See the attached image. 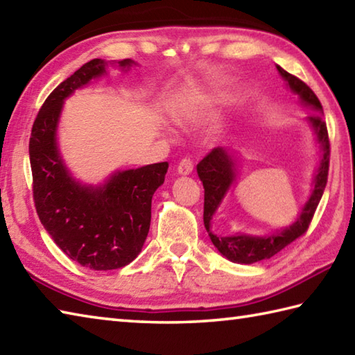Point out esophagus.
<instances>
[{"label": "esophagus", "mask_w": 355, "mask_h": 355, "mask_svg": "<svg viewBox=\"0 0 355 355\" xmlns=\"http://www.w3.org/2000/svg\"><path fill=\"white\" fill-rule=\"evenodd\" d=\"M193 166H195V164H193V159L184 157L178 165V173L179 175H190V173L193 171Z\"/></svg>", "instance_id": "1"}]
</instances>
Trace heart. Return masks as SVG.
Instances as JSON below:
<instances>
[{
	"label": "heart",
	"instance_id": "b5f03b06",
	"mask_svg": "<svg viewBox=\"0 0 355 355\" xmlns=\"http://www.w3.org/2000/svg\"><path fill=\"white\" fill-rule=\"evenodd\" d=\"M191 114H193V110L190 108V106H185V108H182V110L178 112L176 120H178L179 123H184V122H187V120L191 117Z\"/></svg>",
	"mask_w": 355,
	"mask_h": 355
}]
</instances>
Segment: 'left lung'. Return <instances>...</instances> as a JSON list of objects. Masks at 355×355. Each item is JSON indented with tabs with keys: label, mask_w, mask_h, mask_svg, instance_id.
<instances>
[{
	"label": "left lung",
	"mask_w": 355,
	"mask_h": 355,
	"mask_svg": "<svg viewBox=\"0 0 355 355\" xmlns=\"http://www.w3.org/2000/svg\"><path fill=\"white\" fill-rule=\"evenodd\" d=\"M278 72L286 80L289 88L300 96L304 105H309L311 108L315 110V114H311L307 117L312 128L315 130L317 139L322 146L323 157L320 162V168L315 175V185H313L312 195L307 200L302 215L297 219L295 224H292L289 229L283 230L282 233L270 236H249V235H233V236H216L213 235L210 230L211 218L218 210L220 200L224 199L227 190L230 189L235 179V164H233L232 155L225 148H213L209 155H207L198 164V175L199 179L202 180L204 185V224L205 229L209 232V236L211 243L215 244L216 249L223 253V255L233 261V263L239 264H253L261 259H269L278 252H282L284 247L293 243L297 238L303 236L309 229V224L313 218L317 207L320 204V199L323 196L324 187L327 182V173H329V157H331V144L329 136H327V128L324 122L323 106L320 103L318 97L315 96L309 86H307L303 80L292 76L287 71H284L282 66H277Z\"/></svg>",
	"instance_id": "8db88e82"
}]
</instances>
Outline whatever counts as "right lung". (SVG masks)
I'll return each instance as SVG.
<instances>
[{
  "label": "right lung",
  "mask_w": 355,
  "mask_h": 355,
  "mask_svg": "<svg viewBox=\"0 0 355 355\" xmlns=\"http://www.w3.org/2000/svg\"><path fill=\"white\" fill-rule=\"evenodd\" d=\"M131 66L130 58L119 62ZM105 72V62L85 63L44 100L32 126L29 157L38 218L60 249L80 266L112 270L142 250L151 223V198L164 184L168 162L119 171L102 187L80 185L57 148L63 100Z\"/></svg>",
  "instance_id": "obj_1"
}]
</instances>
